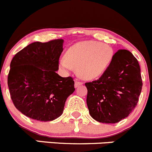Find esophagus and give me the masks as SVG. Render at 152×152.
Here are the masks:
<instances>
[{"label": "esophagus", "instance_id": "obj_1", "mask_svg": "<svg viewBox=\"0 0 152 152\" xmlns=\"http://www.w3.org/2000/svg\"><path fill=\"white\" fill-rule=\"evenodd\" d=\"M82 85V82H79V81H77V80H76L75 81V85H74V86H75V87H79V86L80 85Z\"/></svg>", "mask_w": 152, "mask_h": 152}]
</instances>
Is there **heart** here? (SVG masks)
<instances>
[{"instance_id":"b5f03b06","label":"heart","mask_w":152,"mask_h":152,"mask_svg":"<svg viewBox=\"0 0 152 152\" xmlns=\"http://www.w3.org/2000/svg\"><path fill=\"white\" fill-rule=\"evenodd\" d=\"M113 56V48L108 44L93 40L83 41L69 48L66 56L59 59V65L65 71L77 67L78 74L81 78L92 80L105 73Z\"/></svg>"}]
</instances>
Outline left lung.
I'll list each match as a JSON object with an SVG mask.
<instances>
[{
    "instance_id": "obj_1",
    "label": "left lung",
    "mask_w": 152,
    "mask_h": 152,
    "mask_svg": "<svg viewBox=\"0 0 152 152\" xmlns=\"http://www.w3.org/2000/svg\"><path fill=\"white\" fill-rule=\"evenodd\" d=\"M85 86L90 116L102 123H118L138 102L142 86L138 61L129 50H119L105 73Z\"/></svg>"
}]
</instances>
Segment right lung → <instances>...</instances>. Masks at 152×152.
Returning <instances> with one entry per match:
<instances>
[{
  "instance_id": "add662e5",
  "label": "right lung",
  "mask_w": 152,
  "mask_h": 152,
  "mask_svg": "<svg viewBox=\"0 0 152 152\" xmlns=\"http://www.w3.org/2000/svg\"><path fill=\"white\" fill-rule=\"evenodd\" d=\"M63 43V39L33 42L16 53L11 62V99L15 107L30 118L40 121L56 119L74 92L73 79L56 73Z\"/></svg>"
}]
</instances>
